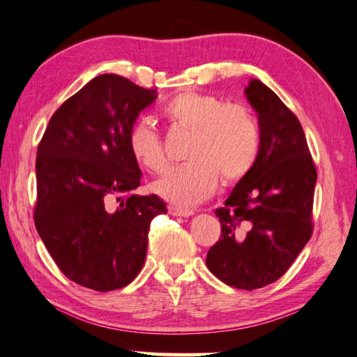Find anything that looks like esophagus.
<instances>
[{"label":"esophagus","instance_id":"esophagus-1","mask_svg":"<svg viewBox=\"0 0 357 357\" xmlns=\"http://www.w3.org/2000/svg\"><path fill=\"white\" fill-rule=\"evenodd\" d=\"M167 211H169V214H172V216H180V218H188L194 214V211L190 210V208H183L178 205H169L167 206Z\"/></svg>","mask_w":357,"mask_h":357}]
</instances>
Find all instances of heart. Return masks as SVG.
I'll list each match as a JSON object with an SVG mask.
<instances>
[{
	"instance_id": "heart-1",
	"label": "heart",
	"mask_w": 357,
	"mask_h": 357,
	"mask_svg": "<svg viewBox=\"0 0 357 357\" xmlns=\"http://www.w3.org/2000/svg\"><path fill=\"white\" fill-rule=\"evenodd\" d=\"M167 123L192 132L186 146V163L171 167L153 183V192L177 205H194L216 191L219 177L236 183L253 169L261 149L257 119L247 107L225 104L199 91H181L161 109ZM132 158L152 174L167 165L163 141L149 119H137L127 132Z\"/></svg>"
}]
</instances>
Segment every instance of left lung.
Listing matches in <instances>:
<instances>
[{
    "label": "left lung",
    "instance_id": "8db88e82",
    "mask_svg": "<svg viewBox=\"0 0 357 357\" xmlns=\"http://www.w3.org/2000/svg\"><path fill=\"white\" fill-rule=\"evenodd\" d=\"M245 95L258 113L259 155L216 210L222 230L206 267L228 286L255 291L283 277L311 239L317 169L283 100L257 79Z\"/></svg>",
    "mask_w": 357,
    "mask_h": 357
}]
</instances>
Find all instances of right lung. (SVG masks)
<instances>
[{
    "instance_id": "obj_1",
    "label": "right lung",
    "mask_w": 357,
    "mask_h": 357,
    "mask_svg": "<svg viewBox=\"0 0 357 357\" xmlns=\"http://www.w3.org/2000/svg\"><path fill=\"white\" fill-rule=\"evenodd\" d=\"M157 90L100 74L54 112L38 143L33 222L66 278L98 292L132 283L146 261L155 194L137 196L141 171L127 132Z\"/></svg>"
}]
</instances>
